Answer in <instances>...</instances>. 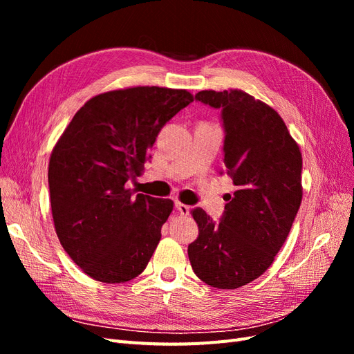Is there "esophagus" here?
Listing matches in <instances>:
<instances>
[{
    "label": "esophagus",
    "mask_w": 354,
    "mask_h": 354,
    "mask_svg": "<svg viewBox=\"0 0 354 354\" xmlns=\"http://www.w3.org/2000/svg\"><path fill=\"white\" fill-rule=\"evenodd\" d=\"M176 208L181 214V216H189V214H190V207L186 205V203L176 202Z\"/></svg>",
    "instance_id": "esophagus-1"
}]
</instances>
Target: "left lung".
I'll list each match as a JSON object with an SVG mask.
<instances>
[{
	"label": "left lung",
	"instance_id": "1",
	"mask_svg": "<svg viewBox=\"0 0 354 354\" xmlns=\"http://www.w3.org/2000/svg\"><path fill=\"white\" fill-rule=\"evenodd\" d=\"M196 100L221 109L224 167L238 187L220 223L190 214L198 238L187 254L195 274L218 289L260 277L285 243L303 199V156L272 106L242 90H203Z\"/></svg>",
	"mask_w": 354,
	"mask_h": 354
}]
</instances>
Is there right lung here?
<instances>
[{
    "label": "right lung",
    "mask_w": 354,
    "mask_h": 354,
    "mask_svg": "<svg viewBox=\"0 0 354 354\" xmlns=\"http://www.w3.org/2000/svg\"><path fill=\"white\" fill-rule=\"evenodd\" d=\"M194 102L187 90L142 85L94 95L73 115L53 147L48 186L63 250L103 283L140 274L173 211L171 199L134 195L138 177L167 121Z\"/></svg>",
    "instance_id": "obj_1"
}]
</instances>
